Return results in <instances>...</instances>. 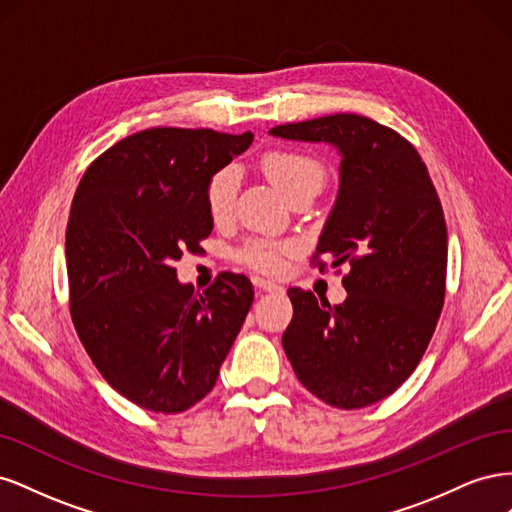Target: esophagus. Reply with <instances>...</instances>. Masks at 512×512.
Listing matches in <instances>:
<instances>
[{"mask_svg": "<svg viewBox=\"0 0 512 512\" xmlns=\"http://www.w3.org/2000/svg\"><path fill=\"white\" fill-rule=\"evenodd\" d=\"M254 286L260 292H284V286L275 284V282H269V280H262V277H254Z\"/></svg>", "mask_w": 512, "mask_h": 512, "instance_id": "1", "label": "esophagus"}]
</instances>
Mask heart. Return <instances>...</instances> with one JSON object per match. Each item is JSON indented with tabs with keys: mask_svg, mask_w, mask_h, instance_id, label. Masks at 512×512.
Returning a JSON list of instances; mask_svg holds the SVG:
<instances>
[{
	"mask_svg": "<svg viewBox=\"0 0 512 512\" xmlns=\"http://www.w3.org/2000/svg\"><path fill=\"white\" fill-rule=\"evenodd\" d=\"M267 179L275 185L288 203L299 196L316 198L324 183H327V168L314 156L301 151L273 149L260 160ZM239 190V170L235 166H224L209 177L205 185V203L213 222H224L235 207ZM288 247L273 241H252L241 250V260L262 273H277L282 269V256Z\"/></svg>",
	"mask_w": 512,
	"mask_h": 512,
	"instance_id": "obj_1",
	"label": "heart"
}]
</instances>
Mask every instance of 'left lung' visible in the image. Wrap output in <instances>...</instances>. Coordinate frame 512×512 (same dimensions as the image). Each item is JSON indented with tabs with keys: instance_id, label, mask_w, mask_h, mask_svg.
<instances>
[{
	"instance_id": "left-lung-1",
	"label": "left lung",
	"mask_w": 512,
	"mask_h": 512,
	"mask_svg": "<svg viewBox=\"0 0 512 512\" xmlns=\"http://www.w3.org/2000/svg\"><path fill=\"white\" fill-rule=\"evenodd\" d=\"M269 134L327 143L342 158L316 256L350 267L342 280L348 297L331 307L314 292L290 288L286 356L324 404L371 406L408 380L442 312L448 237L438 192L418 151L369 117L337 113Z\"/></svg>"
}]
</instances>
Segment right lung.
I'll use <instances>...</instances> for the list:
<instances>
[{
    "label": "right lung",
    "mask_w": 512,
    "mask_h": 512,
    "mask_svg": "<svg viewBox=\"0 0 512 512\" xmlns=\"http://www.w3.org/2000/svg\"><path fill=\"white\" fill-rule=\"evenodd\" d=\"M254 134L151 128L91 164L66 228L74 329L113 389L151 412L198 404L220 376L254 301L245 275L222 273L203 294L177 280L213 220L205 185Z\"/></svg>",
    "instance_id": "right-lung-1"
}]
</instances>
